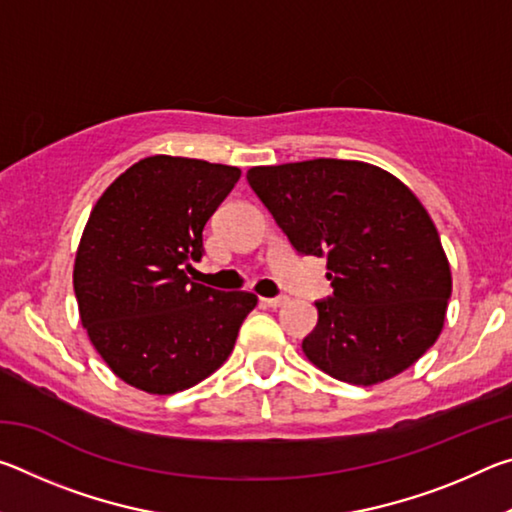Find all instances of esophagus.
Instances as JSON below:
<instances>
[{
    "label": "esophagus",
    "mask_w": 512,
    "mask_h": 512,
    "mask_svg": "<svg viewBox=\"0 0 512 512\" xmlns=\"http://www.w3.org/2000/svg\"><path fill=\"white\" fill-rule=\"evenodd\" d=\"M284 302H287V298H284V296H280V298H262V305L264 307H271V309L282 307Z\"/></svg>",
    "instance_id": "34e87169"
}]
</instances>
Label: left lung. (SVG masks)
Instances as JSON below:
<instances>
[{
	"label": "left lung",
	"mask_w": 512,
	"mask_h": 512,
	"mask_svg": "<svg viewBox=\"0 0 512 512\" xmlns=\"http://www.w3.org/2000/svg\"><path fill=\"white\" fill-rule=\"evenodd\" d=\"M248 185L300 255L327 257L334 293L302 352L327 375L372 386L400 375L443 332L452 271L438 230L393 173L318 158L253 167Z\"/></svg>",
	"instance_id": "1"
}]
</instances>
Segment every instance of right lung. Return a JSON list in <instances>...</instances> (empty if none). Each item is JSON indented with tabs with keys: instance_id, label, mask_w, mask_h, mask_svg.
Instances as JSON below:
<instances>
[{
	"instance_id": "add662e5",
	"label": "right lung",
	"mask_w": 512,
	"mask_h": 512,
	"mask_svg": "<svg viewBox=\"0 0 512 512\" xmlns=\"http://www.w3.org/2000/svg\"><path fill=\"white\" fill-rule=\"evenodd\" d=\"M241 171L151 155L101 194L74 262V293L94 350L115 375L151 395L196 386L223 366L255 309L248 291L189 280L203 228Z\"/></svg>"
}]
</instances>
